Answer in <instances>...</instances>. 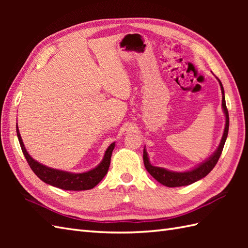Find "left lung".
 Wrapping results in <instances>:
<instances>
[{
	"label": "left lung",
	"instance_id": "1",
	"mask_svg": "<svg viewBox=\"0 0 248 248\" xmlns=\"http://www.w3.org/2000/svg\"><path fill=\"white\" fill-rule=\"evenodd\" d=\"M219 86H220V91H222V108L225 115V129H224V133L222 136V140L219 141V145L215 150L213 154L210 155L207 160H204L203 162L200 163L197 166H195L191 170H186V171H173L166 170L164 167H159V166H155L152 165L149 160L148 154H147L146 150V146L144 148V155H143V159H144V164L147 171H148L150 175L154 177L156 181H159L161 184L168 187H177V186H189L194 182H196L200 179L204 178L208 173L211 171L214 166L217 165V163L219 159L220 155H222V151L224 148L225 141L227 140V135H228V129H229V115H228V110L227 108H226V101H225V93H224V87L223 84L218 80Z\"/></svg>",
	"mask_w": 248,
	"mask_h": 248
}]
</instances>
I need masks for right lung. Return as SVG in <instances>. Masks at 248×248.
<instances>
[{
  "instance_id": "obj_1",
  "label": "right lung",
  "mask_w": 248,
  "mask_h": 248,
  "mask_svg": "<svg viewBox=\"0 0 248 248\" xmlns=\"http://www.w3.org/2000/svg\"><path fill=\"white\" fill-rule=\"evenodd\" d=\"M17 135L25 159L28 161L31 170L35 172V175L38 177L40 180L50 184V186L62 189H67V191H86V189H91L96 186L108 173L110 163V156H112V152L115 148L114 141V143L110 144L108 147V149L105 150L102 161L100 162L96 167L92 168V170L83 172H71L49 167L41 164L38 161L34 160L25 149L23 140L21 139V135L19 132L18 124Z\"/></svg>"
}]
</instances>
